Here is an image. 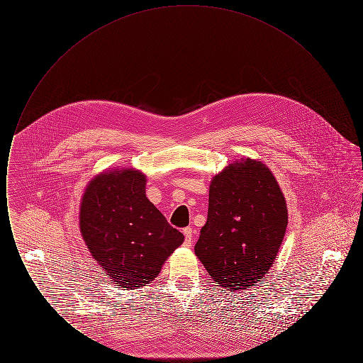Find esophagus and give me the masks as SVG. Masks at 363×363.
Returning a JSON list of instances; mask_svg holds the SVG:
<instances>
[{
	"label": "esophagus",
	"instance_id": "obj_1",
	"mask_svg": "<svg viewBox=\"0 0 363 363\" xmlns=\"http://www.w3.org/2000/svg\"><path fill=\"white\" fill-rule=\"evenodd\" d=\"M184 235H185V243H186V246H190V243L193 242V228H191V227L184 228Z\"/></svg>",
	"mask_w": 363,
	"mask_h": 363
}]
</instances>
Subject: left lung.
Returning <instances> with one entry per match:
<instances>
[{"instance_id": "obj_1", "label": "left lung", "mask_w": 363, "mask_h": 363, "mask_svg": "<svg viewBox=\"0 0 363 363\" xmlns=\"http://www.w3.org/2000/svg\"><path fill=\"white\" fill-rule=\"evenodd\" d=\"M289 223L277 178L259 160H237L209 185L207 223L194 253L225 290H247L277 259Z\"/></svg>"}]
</instances>
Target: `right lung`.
Wrapping results in <instances>:
<instances>
[{"label": "right lung", "instance_id": "add662e5", "mask_svg": "<svg viewBox=\"0 0 363 363\" xmlns=\"http://www.w3.org/2000/svg\"><path fill=\"white\" fill-rule=\"evenodd\" d=\"M145 175L108 170L89 181L80 204V233L104 275L126 290L155 280L184 235L145 196Z\"/></svg>", "mask_w": 363, "mask_h": 363}]
</instances>
